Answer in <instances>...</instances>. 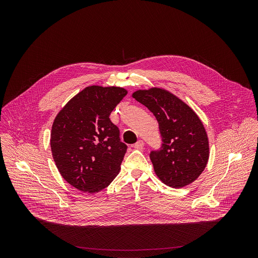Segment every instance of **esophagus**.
I'll return each instance as SVG.
<instances>
[{"label":"esophagus","mask_w":258,"mask_h":258,"mask_svg":"<svg viewBox=\"0 0 258 258\" xmlns=\"http://www.w3.org/2000/svg\"><path fill=\"white\" fill-rule=\"evenodd\" d=\"M135 148L136 149H143L144 148V142L142 141V140H140V141H138L136 144H135Z\"/></svg>","instance_id":"esophagus-1"}]
</instances>
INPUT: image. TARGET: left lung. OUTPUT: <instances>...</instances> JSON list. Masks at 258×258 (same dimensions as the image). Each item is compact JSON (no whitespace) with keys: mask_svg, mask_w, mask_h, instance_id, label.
Masks as SVG:
<instances>
[{"mask_svg":"<svg viewBox=\"0 0 258 258\" xmlns=\"http://www.w3.org/2000/svg\"><path fill=\"white\" fill-rule=\"evenodd\" d=\"M133 97L156 117L161 147L150 152L157 176L171 188L193 182L204 170L208 157V138L200 118L169 92L153 88L140 90Z\"/></svg>","mask_w":258,"mask_h":258,"instance_id":"obj_1","label":"left lung"}]
</instances>
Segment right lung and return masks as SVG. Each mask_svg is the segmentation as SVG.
<instances>
[{"label": "right lung", "instance_id": "1", "mask_svg": "<svg viewBox=\"0 0 258 258\" xmlns=\"http://www.w3.org/2000/svg\"><path fill=\"white\" fill-rule=\"evenodd\" d=\"M126 94L118 87H88L63 107L53 122L54 161L63 178L80 191L100 192L120 170L127 146L109 115Z\"/></svg>", "mask_w": 258, "mask_h": 258}]
</instances>
